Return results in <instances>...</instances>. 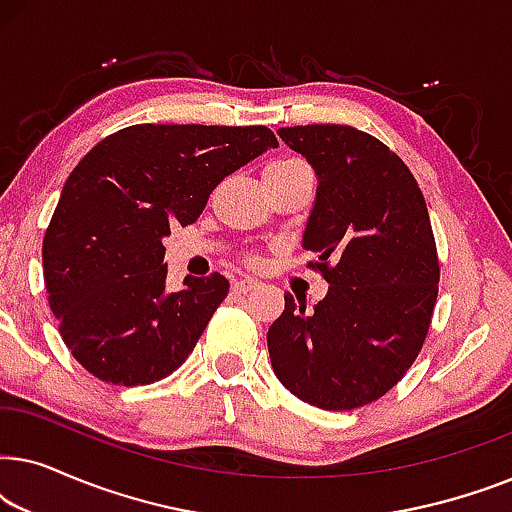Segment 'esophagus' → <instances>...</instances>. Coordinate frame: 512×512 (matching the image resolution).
Segmentation results:
<instances>
[{"mask_svg": "<svg viewBox=\"0 0 512 512\" xmlns=\"http://www.w3.org/2000/svg\"><path fill=\"white\" fill-rule=\"evenodd\" d=\"M258 284H261V282H258V279H254V277H242V279H237V282H233V291L235 293H249V291H254Z\"/></svg>", "mask_w": 512, "mask_h": 512, "instance_id": "obj_1", "label": "esophagus"}]
</instances>
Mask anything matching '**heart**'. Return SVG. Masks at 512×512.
Returning a JSON list of instances; mask_svg holds the SVG:
<instances>
[{"mask_svg": "<svg viewBox=\"0 0 512 512\" xmlns=\"http://www.w3.org/2000/svg\"><path fill=\"white\" fill-rule=\"evenodd\" d=\"M298 163H303V160H298V158H282V160H275V163L268 165V167H289V165H298Z\"/></svg>", "mask_w": 512, "mask_h": 512, "instance_id": "1", "label": "heart"}]
</instances>
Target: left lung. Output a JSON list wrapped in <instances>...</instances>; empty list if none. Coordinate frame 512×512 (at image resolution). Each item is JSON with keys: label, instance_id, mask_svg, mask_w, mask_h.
I'll use <instances>...</instances> for the list:
<instances>
[{"label": "left lung", "instance_id": "obj_1", "mask_svg": "<svg viewBox=\"0 0 512 512\" xmlns=\"http://www.w3.org/2000/svg\"><path fill=\"white\" fill-rule=\"evenodd\" d=\"M277 135L317 174L303 247L319 254L310 265L328 293L314 312L286 293L268 331L272 370L321 410L361 408L408 373L429 333L440 279L429 209L408 165L366 132L296 125Z\"/></svg>", "mask_w": 512, "mask_h": 512}]
</instances>
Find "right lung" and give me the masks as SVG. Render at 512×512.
<instances>
[{"instance_id": "1", "label": "right lung", "mask_w": 512, "mask_h": 512, "mask_svg": "<svg viewBox=\"0 0 512 512\" xmlns=\"http://www.w3.org/2000/svg\"><path fill=\"white\" fill-rule=\"evenodd\" d=\"M265 125H130L74 167L44 237L48 305L60 335L97 380L137 387L193 352L228 279L186 277L167 291L163 240L198 221L209 193L263 151Z\"/></svg>"}]
</instances>
